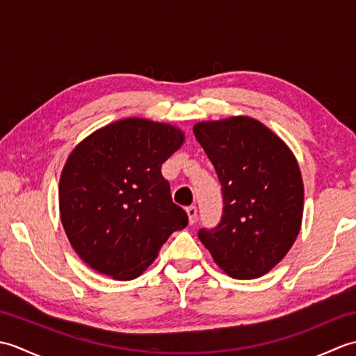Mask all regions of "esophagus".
I'll return each instance as SVG.
<instances>
[{
    "label": "esophagus",
    "instance_id": "34e87169",
    "mask_svg": "<svg viewBox=\"0 0 356 356\" xmlns=\"http://www.w3.org/2000/svg\"><path fill=\"white\" fill-rule=\"evenodd\" d=\"M186 214H188V218H190V223H195V220H197V207L195 205H190L186 208Z\"/></svg>",
    "mask_w": 356,
    "mask_h": 356
}]
</instances>
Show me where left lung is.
Wrapping results in <instances>:
<instances>
[{
  "mask_svg": "<svg viewBox=\"0 0 356 356\" xmlns=\"http://www.w3.org/2000/svg\"><path fill=\"white\" fill-rule=\"evenodd\" d=\"M194 136L222 185L223 213L197 236L214 261L237 280L266 274L298 236L303 179L291 149L251 118L200 122Z\"/></svg>",
  "mask_w": 356,
  "mask_h": 356,
  "instance_id": "obj_1",
  "label": "left lung"
}]
</instances>
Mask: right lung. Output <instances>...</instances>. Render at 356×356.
Returning <instances> with one entry per match:
<instances>
[{
    "label": "right lung",
    "mask_w": 356,
    "mask_h": 356,
    "mask_svg": "<svg viewBox=\"0 0 356 356\" xmlns=\"http://www.w3.org/2000/svg\"><path fill=\"white\" fill-rule=\"evenodd\" d=\"M182 142L177 128L130 118L73 149L59 180V209L67 237L90 268L133 280L171 234L188 225L161 172Z\"/></svg>",
    "instance_id": "right-lung-1"
}]
</instances>
